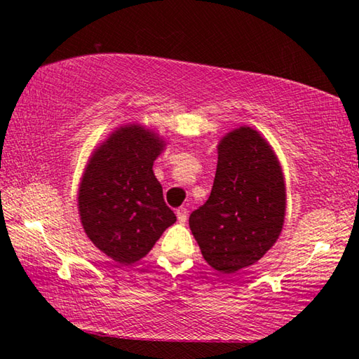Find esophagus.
<instances>
[{"label": "esophagus", "mask_w": 359, "mask_h": 359, "mask_svg": "<svg viewBox=\"0 0 359 359\" xmlns=\"http://www.w3.org/2000/svg\"><path fill=\"white\" fill-rule=\"evenodd\" d=\"M175 214H177V220L184 224L187 220H188V210L185 208H180L175 210Z\"/></svg>", "instance_id": "1"}]
</instances>
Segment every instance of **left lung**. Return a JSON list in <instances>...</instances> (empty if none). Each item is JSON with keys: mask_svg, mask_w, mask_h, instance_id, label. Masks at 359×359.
I'll return each instance as SVG.
<instances>
[{"mask_svg": "<svg viewBox=\"0 0 359 359\" xmlns=\"http://www.w3.org/2000/svg\"><path fill=\"white\" fill-rule=\"evenodd\" d=\"M210 196L190 215L204 259L222 274L257 263L282 233L287 188L280 161L267 139L239 126L217 145Z\"/></svg>", "mask_w": 359, "mask_h": 359, "instance_id": "1", "label": "left lung"}]
</instances>
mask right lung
I'll list each match as a JSON object with an SVG mask.
<instances>
[{
	"mask_svg": "<svg viewBox=\"0 0 359 359\" xmlns=\"http://www.w3.org/2000/svg\"><path fill=\"white\" fill-rule=\"evenodd\" d=\"M166 141L141 123L115 128L90 155L77 205L87 238L120 264L142 259L175 223L154 174Z\"/></svg>",
	"mask_w": 359,
	"mask_h": 359,
	"instance_id": "right-lung-1",
	"label": "right lung"
}]
</instances>
